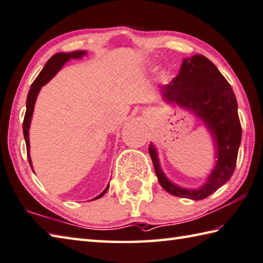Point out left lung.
I'll return each mask as SVG.
<instances>
[{"mask_svg": "<svg viewBox=\"0 0 263 263\" xmlns=\"http://www.w3.org/2000/svg\"><path fill=\"white\" fill-rule=\"evenodd\" d=\"M166 101L177 102L202 120L217 148L213 171L199 189H186L172 183L159 166L156 149L149 146V154L161 186L174 196L204 199L228 181L237 162L241 140L237 100L231 85L212 61L202 54L184 58L179 74L168 84L161 87Z\"/></svg>", "mask_w": 263, "mask_h": 263, "instance_id": "8db88e82", "label": "left lung"}]
</instances>
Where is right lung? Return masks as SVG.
Wrapping results in <instances>:
<instances>
[{
    "label": "right lung",
    "mask_w": 263,
    "mask_h": 263,
    "mask_svg": "<svg viewBox=\"0 0 263 263\" xmlns=\"http://www.w3.org/2000/svg\"><path fill=\"white\" fill-rule=\"evenodd\" d=\"M85 53H86V51H74V52H69V53L60 52V53L54 54L53 57H51L48 63H46L45 66L43 67V69L41 70L39 76L36 77L35 81L33 82L32 86H30V90H29L28 96H27V100H26V114H25L24 122H23V132H24V137H25V141H26V147H27L28 162L30 164V167H32V170H33L32 159H30V156H29V126H30V121H32L36 97H37L41 87L48 83V82L52 79V77L57 73H58V70L64 66L66 61H68L71 58H74V59L82 58V57H83ZM108 188H109V184H108L104 192H102L99 196H97L95 199H98V198L104 196V195L107 193Z\"/></svg>",
    "instance_id": "add662e5"
}]
</instances>
